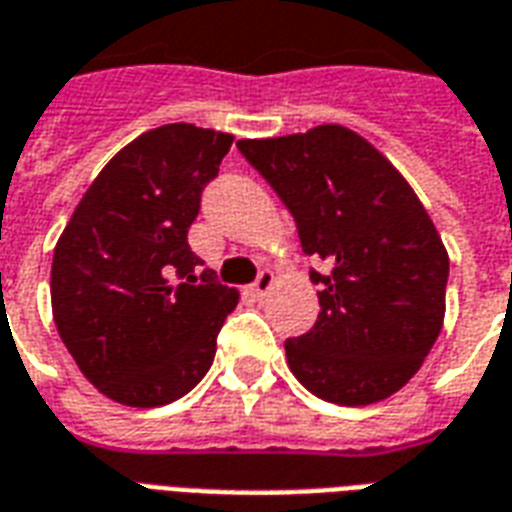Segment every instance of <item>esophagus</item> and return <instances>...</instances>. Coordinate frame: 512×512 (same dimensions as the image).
<instances>
[{"label": "esophagus", "mask_w": 512, "mask_h": 512, "mask_svg": "<svg viewBox=\"0 0 512 512\" xmlns=\"http://www.w3.org/2000/svg\"><path fill=\"white\" fill-rule=\"evenodd\" d=\"M271 287H274V274H271V271H260V276L255 279V285H252V293H255L257 298H263Z\"/></svg>", "instance_id": "34e87169"}]
</instances>
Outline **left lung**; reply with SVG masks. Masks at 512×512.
<instances>
[{"instance_id": "1", "label": "left lung", "mask_w": 512, "mask_h": 512, "mask_svg": "<svg viewBox=\"0 0 512 512\" xmlns=\"http://www.w3.org/2000/svg\"><path fill=\"white\" fill-rule=\"evenodd\" d=\"M276 189L306 255L323 257L320 314L287 339V366L317 399L366 407L418 374L445 320L448 249L391 160L358 132L320 124L238 140Z\"/></svg>"}]
</instances>
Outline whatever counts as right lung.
<instances>
[{
    "instance_id": "obj_1",
    "label": "right lung",
    "mask_w": 512,
    "mask_h": 512,
    "mask_svg": "<svg viewBox=\"0 0 512 512\" xmlns=\"http://www.w3.org/2000/svg\"><path fill=\"white\" fill-rule=\"evenodd\" d=\"M233 135L162 124L127 143L86 189L56 241V331L94 388L124 407L181 399L211 369L236 287L200 260L187 230Z\"/></svg>"
}]
</instances>
